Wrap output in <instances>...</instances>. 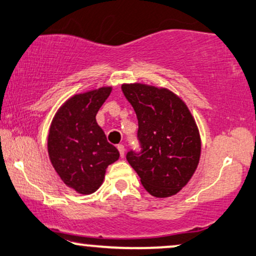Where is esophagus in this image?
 <instances>
[{
    "label": "esophagus",
    "mask_w": 256,
    "mask_h": 256,
    "mask_svg": "<svg viewBox=\"0 0 256 256\" xmlns=\"http://www.w3.org/2000/svg\"><path fill=\"white\" fill-rule=\"evenodd\" d=\"M118 150L121 158L124 156V146H123V144H118Z\"/></svg>",
    "instance_id": "obj_1"
}]
</instances>
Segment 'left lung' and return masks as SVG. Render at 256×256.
<instances>
[{
  "instance_id": "1",
  "label": "left lung",
  "mask_w": 256,
  "mask_h": 256,
  "mask_svg": "<svg viewBox=\"0 0 256 256\" xmlns=\"http://www.w3.org/2000/svg\"><path fill=\"white\" fill-rule=\"evenodd\" d=\"M123 94L138 118L140 152L127 160L148 194L166 198L188 184L200 158V136L186 104L165 88L123 84Z\"/></svg>"
}]
</instances>
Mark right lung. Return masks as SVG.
I'll return each mask as SVG.
<instances>
[{
    "label": "right lung",
    "instance_id": "add662e5",
    "mask_svg": "<svg viewBox=\"0 0 256 256\" xmlns=\"http://www.w3.org/2000/svg\"><path fill=\"white\" fill-rule=\"evenodd\" d=\"M110 92L112 86H103L74 94L59 108L50 127L47 150L52 166L64 184L78 194L97 191L106 167L120 156L96 122Z\"/></svg>",
    "mask_w": 256,
    "mask_h": 256
}]
</instances>
